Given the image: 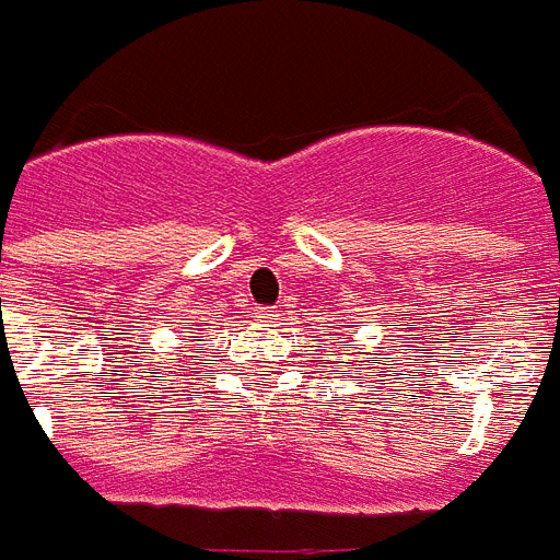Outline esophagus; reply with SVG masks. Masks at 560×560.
<instances>
[{
	"mask_svg": "<svg viewBox=\"0 0 560 560\" xmlns=\"http://www.w3.org/2000/svg\"><path fill=\"white\" fill-rule=\"evenodd\" d=\"M276 316H279V310H272V307H261V310H258V322H272V318H276Z\"/></svg>",
	"mask_w": 560,
	"mask_h": 560,
	"instance_id": "esophagus-1",
	"label": "esophagus"
}]
</instances>
